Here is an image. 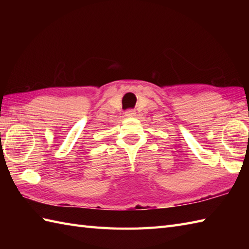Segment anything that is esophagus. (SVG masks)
<instances>
[{
	"label": "esophagus",
	"instance_id": "1",
	"mask_svg": "<svg viewBox=\"0 0 249 249\" xmlns=\"http://www.w3.org/2000/svg\"><path fill=\"white\" fill-rule=\"evenodd\" d=\"M136 115V111L135 110H127L125 112V116H127V118H133V116Z\"/></svg>",
	"mask_w": 249,
	"mask_h": 249
}]
</instances>
